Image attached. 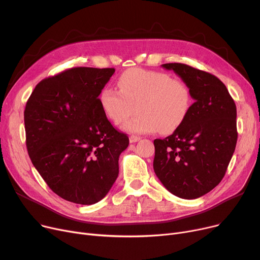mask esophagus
<instances>
[{
    "instance_id": "esophagus-1",
    "label": "esophagus",
    "mask_w": 260,
    "mask_h": 260,
    "mask_svg": "<svg viewBox=\"0 0 260 260\" xmlns=\"http://www.w3.org/2000/svg\"><path fill=\"white\" fill-rule=\"evenodd\" d=\"M141 138L139 137V136H136V135H132L129 137V142L131 143H135V142H138Z\"/></svg>"
}]
</instances>
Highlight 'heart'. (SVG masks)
Masks as SVG:
<instances>
[{
    "instance_id": "obj_1",
    "label": "heart",
    "mask_w": 260,
    "mask_h": 260,
    "mask_svg": "<svg viewBox=\"0 0 260 260\" xmlns=\"http://www.w3.org/2000/svg\"><path fill=\"white\" fill-rule=\"evenodd\" d=\"M120 92L104 87L99 103L105 116L120 124L134 111L137 113L122 125L128 133L148 134L160 128L171 133L179 127L192 106V93L184 81L166 73L131 68L119 80Z\"/></svg>"
}]
</instances>
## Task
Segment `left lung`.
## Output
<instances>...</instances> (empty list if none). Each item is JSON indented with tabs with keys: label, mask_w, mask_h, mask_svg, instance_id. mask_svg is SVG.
Instances as JSON below:
<instances>
[{
	"label": "left lung",
	"mask_w": 260,
	"mask_h": 260,
	"mask_svg": "<svg viewBox=\"0 0 260 260\" xmlns=\"http://www.w3.org/2000/svg\"><path fill=\"white\" fill-rule=\"evenodd\" d=\"M161 66L185 82L195 102L171 136L154 140V171L173 195L196 199L219 184L234 154L236 105L214 75L182 63Z\"/></svg>",
	"instance_id": "left-lung-1"
}]
</instances>
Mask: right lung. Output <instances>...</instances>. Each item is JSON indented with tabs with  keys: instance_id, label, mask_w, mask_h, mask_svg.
I'll list each match as a JSON object with an SVG mask.
<instances>
[{
	"instance_id": "add662e5",
	"label": "right lung",
	"mask_w": 260,
	"mask_h": 260,
	"mask_svg": "<svg viewBox=\"0 0 260 260\" xmlns=\"http://www.w3.org/2000/svg\"><path fill=\"white\" fill-rule=\"evenodd\" d=\"M115 68L75 67L42 80L26 103V146L53 193L78 204L103 199L119 174L126 134L108 121L99 94Z\"/></svg>"
}]
</instances>
